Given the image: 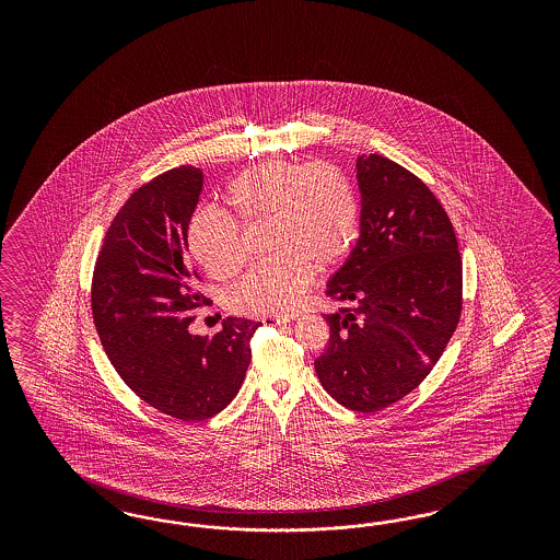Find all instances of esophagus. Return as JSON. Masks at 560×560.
<instances>
[{
    "instance_id": "1",
    "label": "esophagus",
    "mask_w": 560,
    "mask_h": 560,
    "mask_svg": "<svg viewBox=\"0 0 560 560\" xmlns=\"http://www.w3.org/2000/svg\"><path fill=\"white\" fill-rule=\"evenodd\" d=\"M293 320V316H267L262 318L265 326H279V324H288Z\"/></svg>"
}]
</instances>
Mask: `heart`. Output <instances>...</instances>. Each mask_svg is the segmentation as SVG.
<instances>
[{"mask_svg":"<svg viewBox=\"0 0 560 560\" xmlns=\"http://www.w3.org/2000/svg\"><path fill=\"white\" fill-rule=\"evenodd\" d=\"M228 203L246 223H271L275 258L256 265L228 293L246 316H283L295 310L314 279L351 253L359 236V203L347 178L328 166L267 162L240 174ZM192 258L215 279H230L244 260L240 225L215 209L192 213L187 230Z\"/></svg>","mask_w":560,"mask_h":560,"instance_id":"1","label":"heart"}]
</instances>
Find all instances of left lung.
<instances>
[{
	"mask_svg": "<svg viewBox=\"0 0 560 560\" xmlns=\"http://www.w3.org/2000/svg\"><path fill=\"white\" fill-rule=\"evenodd\" d=\"M359 237L326 295L330 339L314 361L339 405L390 407L415 390L452 339L462 312V258L454 225L412 172L384 155H359Z\"/></svg>",
	"mask_w": 560,
	"mask_h": 560,
	"instance_id": "1",
	"label": "left lung"
}]
</instances>
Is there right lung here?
I'll return each mask as SVG.
<instances>
[{
  "label": "right lung",
  "instance_id": "right-lung-1",
  "mask_svg": "<svg viewBox=\"0 0 560 560\" xmlns=\"http://www.w3.org/2000/svg\"><path fill=\"white\" fill-rule=\"evenodd\" d=\"M203 172L180 166L137 188L110 223L92 279L102 347L141 400L174 419L205 421L228 407L250 365L260 323L225 318L215 337L188 332L209 300L188 267L187 230Z\"/></svg>",
  "mask_w": 560,
  "mask_h": 560
}]
</instances>
